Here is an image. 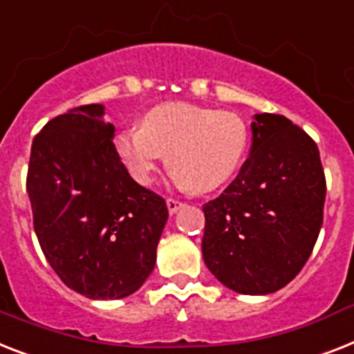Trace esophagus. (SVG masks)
<instances>
[{
    "label": "esophagus",
    "instance_id": "34e87169",
    "mask_svg": "<svg viewBox=\"0 0 354 354\" xmlns=\"http://www.w3.org/2000/svg\"><path fill=\"white\" fill-rule=\"evenodd\" d=\"M182 207H183L182 202H178V200H174V198H167V209L171 214H174V212L180 211Z\"/></svg>",
    "mask_w": 354,
    "mask_h": 354
}]
</instances>
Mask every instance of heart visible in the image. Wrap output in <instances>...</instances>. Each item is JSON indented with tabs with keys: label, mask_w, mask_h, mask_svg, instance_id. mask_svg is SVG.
Returning <instances> with one entry per match:
<instances>
[{
	"label": "heart",
	"mask_w": 354,
	"mask_h": 354,
	"mask_svg": "<svg viewBox=\"0 0 354 354\" xmlns=\"http://www.w3.org/2000/svg\"><path fill=\"white\" fill-rule=\"evenodd\" d=\"M247 142V125L234 112L169 102L145 112L142 125L120 132L114 149L138 183L149 185L169 154L172 180L203 194L231 180Z\"/></svg>",
	"instance_id": "obj_1"
}]
</instances>
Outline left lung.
Returning a JSON list of instances; mask_svg holds the SVG:
<instances>
[{
	"instance_id": "8db88e82",
	"label": "left lung",
	"mask_w": 354,
	"mask_h": 354,
	"mask_svg": "<svg viewBox=\"0 0 354 354\" xmlns=\"http://www.w3.org/2000/svg\"><path fill=\"white\" fill-rule=\"evenodd\" d=\"M251 154L203 205L209 271L240 295H269L306 266L324 222L326 176L317 143L280 114H254Z\"/></svg>"
}]
</instances>
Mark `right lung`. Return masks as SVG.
Masks as SVG:
<instances>
[{
	"mask_svg": "<svg viewBox=\"0 0 354 354\" xmlns=\"http://www.w3.org/2000/svg\"><path fill=\"white\" fill-rule=\"evenodd\" d=\"M100 103L71 109L39 131L27 192L34 231L56 274L91 300L136 292L156 263L167 205L118 158Z\"/></svg>",
	"mask_w": 354,
	"mask_h": 354,
	"instance_id": "1",
	"label": "right lung"
}]
</instances>
